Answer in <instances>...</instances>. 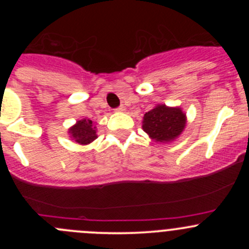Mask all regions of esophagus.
Returning <instances> with one entry per match:
<instances>
[{
	"mask_svg": "<svg viewBox=\"0 0 249 249\" xmlns=\"http://www.w3.org/2000/svg\"><path fill=\"white\" fill-rule=\"evenodd\" d=\"M115 112H125V107L124 106H120L115 109Z\"/></svg>",
	"mask_w": 249,
	"mask_h": 249,
	"instance_id": "1",
	"label": "esophagus"
}]
</instances>
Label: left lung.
I'll return each instance as SVG.
<instances>
[{"label": "left lung", "mask_w": 249, "mask_h": 249, "mask_svg": "<svg viewBox=\"0 0 249 249\" xmlns=\"http://www.w3.org/2000/svg\"><path fill=\"white\" fill-rule=\"evenodd\" d=\"M187 125V114L180 107L159 104L147 112L142 120V129L158 143H171L182 135Z\"/></svg>", "instance_id": "left-lung-1"}]
</instances>
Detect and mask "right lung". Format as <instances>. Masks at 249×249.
<instances>
[{"label": "right lung", "mask_w": 249, "mask_h": 249, "mask_svg": "<svg viewBox=\"0 0 249 249\" xmlns=\"http://www.w3.org/2000/svg\"><path fill=\"white\" fill-rule=\"evenodd\" d=\"M96 131V124L92 120L84 118V119L77 120L76 124L70 127L69 135L70 139L76 143L87 145L97 139Z\"/></svg>", "instance_id": "right-lung-1"}]
</instances>
